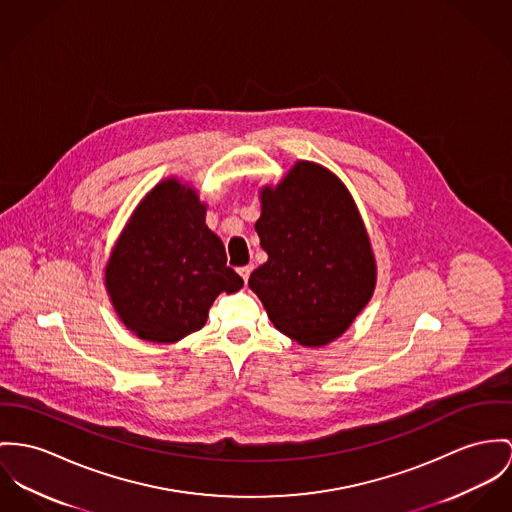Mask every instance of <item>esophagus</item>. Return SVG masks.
Instances as JSON below:
<instances>
[{
	"mask_svg": "<svg viewBox=\"0 0 512 512\" xmlns=\"http://www.w3.org/2000/svg\"><path fill=\"white\" fill-rule=\"evenodd\" d=\"M237 273H239L241 278L247 282V280H249V275H251V267H241V269H237Z\"/></svg>",
	"mask_w": 512,
	"mask_h": 512,
	"instance_id": "34e87169",
	"label": "esophagus"
}]
</instances>
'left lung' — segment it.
<instances>
[{"mask_svg":"<svg viewBox=\"0 0 512 512\" xmlns=\"http://www.w3.org/2000/svg\"><path fill=\"white\" fill-rule=\"evenodd\" d=\"M255 230L269 259L249 288L269 319L304 347L341 337L372 298L376 261L351 193L329 169L298 161L261 189Z\"/></svg>","mask_w":512,"mask_h":512,"instance_id":"1","label":"left lung"}]
</instances>
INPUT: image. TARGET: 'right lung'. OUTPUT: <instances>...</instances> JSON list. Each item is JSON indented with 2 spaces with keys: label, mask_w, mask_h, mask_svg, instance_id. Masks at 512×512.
Segmentation results:
<instances>
[{
  "label": "right lung",
  "mask_w": 512,
  "mask_h": 512,
  "mask_svg": "<svg viewBox=\"0 0 512 512\" xmlns=\"http://www.w3.org/2000/svg\"><path fill=\"white\" fill-rule=\"evenodd\" d=\"M226 261L222 239L206 226V204L171 177L136 206L109 257L105 286L134 335L177 343L206 323L220 292L243 286Z\"/></svg>",
  "instance_id": "right-lung-1"
}]
</instances>
